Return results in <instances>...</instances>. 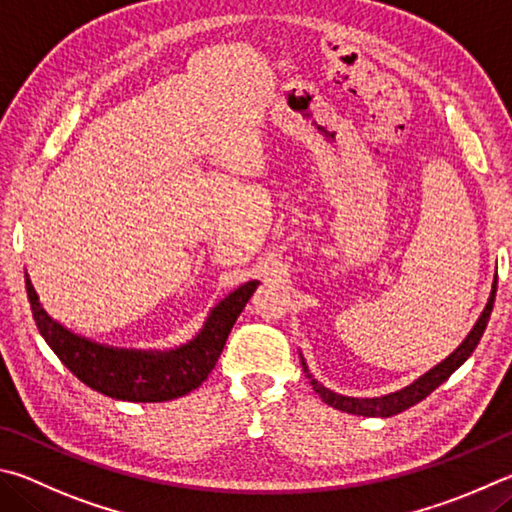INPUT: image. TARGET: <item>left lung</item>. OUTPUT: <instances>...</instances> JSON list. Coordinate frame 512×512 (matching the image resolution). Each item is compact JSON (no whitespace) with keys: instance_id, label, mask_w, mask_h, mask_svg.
<instances>
[{"instance_id":"1","label":"left lung","mask_w":512,"mask_h":512,"mask_svg":"<svg viewBox=\"0 0 512 512\" xmlns=\"http://www.w3.org/2000/svg\"><path fill=\"white\" fill-rule=\"evenodd\" d=\"M495 294H497V274H495V283H492V292H490V299L486 303V308H483L481 317L477 319V324H474V328L470 330V335L463 339V344L456 348L452 355H447L441 364H436L432 371H427L425 375H420V378L416 382H411L409 387L400 389L396 393H389V396H380V398H348V396H342V393L330 391V389L324 387V384H319L315 378H312V373L308 371V366H306V360H303V357H301L303 371H306V378L310 380L312 389H315V393H319V398L324 400L326 405H330V407H335L339 411H346V414H355V416H371V418L396 416V414H400V411L414 407L416 402L425 400L429 393L441 387V384L447 378H450V375L456 369H459V366L474 353V348H477L479 339L483 335V330H486V326H488L492 306H495Z\"/></svg>"}]
</instances>
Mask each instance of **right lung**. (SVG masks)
Wrapping results in <instances>:
<instances>
[{
    "label": "right lung",
    "mask_w": 512,
    "mask_h": 512,
    "mask_svg": "<svg viewBox=\"0 0 512 512\" xmlns=\"http://www.w3.org/2000/svg\"><path fill=\"white\" fill-rule=\"evenodd\" d=\"M24 279L35 326L58 360L89 389L128 402H166L200 387L218 362L242 308L258 288V281H249L224 297L191 342L173 351H137L89 342L60 326L42 308L29 274Z\"/></svg>",
    "instance_id": "add662e5"
}]
</instances>
